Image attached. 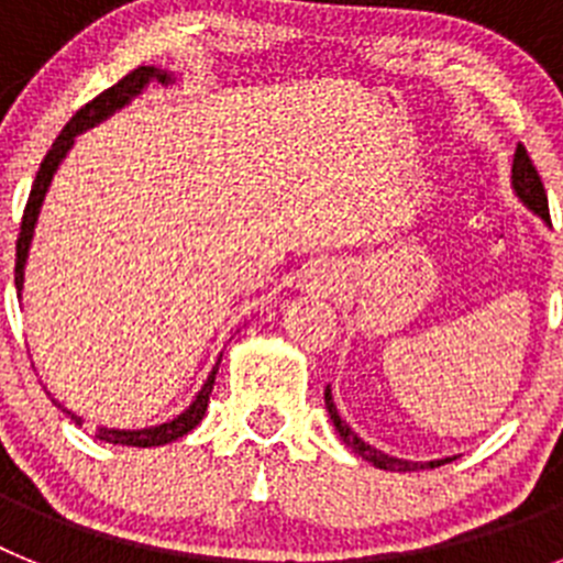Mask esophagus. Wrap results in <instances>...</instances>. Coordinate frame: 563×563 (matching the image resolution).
I'll return each instance as SVG.
<instances>
[{
    "label": "esophagus",
    "mask_w": 563,
    "mask_h": 563,
    "mask_svg": "<svg viewBox=\"0 0 563 563\" xmlns=\"http://www.w3.org/2000/svg\"><path fill=\"white\" fill-rule=\"evenodd\" d=\"M307 287H310V290H332V285H335L338 282V276L335 273H332V267H327V265H318V267H312L310 273H307Z\"/></svg>",
    "instance_id": "obj_1"
}]
</instances>
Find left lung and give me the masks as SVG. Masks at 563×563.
I'll return each mask as SVG.
<instances>
[{"label": "left lung", "instance_id": "1", "mask_svg": "<svg viewBox=\"0 0 563 563\" xmlns=\"http://www.w3.org/2000/svg\"><path fill=\"white\" fill-rule=\"evenodd\" d=\"M510 186H514V194L519 197L521 206L527 208V211H533L536 217H541V220L550 225V208H547V194H544V186H541V177L539 172H536L533 161L527 157V148L516 146V154H514V168H510ZM324 402H327V411H330V420L332 426H335L338 437H341L343 442H346V449L355 451L357 456H363L366 462H372L375 467H380V471H397V474H411V471H426V467H440L445 465V462H451L454 456H445V460H429V462H411V460H397V456H389L383 454L380 449H375V445H369V442H363L361 437L355 434V431L350 429V422L343 420L341 411H338L335 406V397H332V389L327 386L324 391Z\"/></svg>", "mask_w": 563, "mask_h": 563}]
</instances>
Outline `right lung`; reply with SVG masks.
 I'll use <instances>...</instances> for the list:
<instances>
[{"mask_svg":"<svg viewBox=\"0 0 563 563\" xmlns=\"http://www.w3.org/2000/svg\"><path fill=\"white\" fill-rule=\"evenodd\" d=\"M154 78L163 84L177 81V76H174V73L154 67V64L152 67L132 69V73H129V76H123L121 81L114 84V87H109L107 92H101L96 101H89L87 107L78 109V112L69 118L67 126L62 129V134L56 137L53 148L47 152V157H44L42 168H38V174H36V183H33V191H30L27 208H24V217H22V233H19V242H16V292H19V298H22V290H24V271H27L30 247H33V236H36L38 213H42L44 197H47L49 186H53V177H56L58 166L64 163V157L69 154V148L76 146L78 134H84L87 129L98 126V123L109 121L114 112H121L123 107H129V103L141 96L143 89L148 87V81H154ZM220 361H222V352H220V357H217V363L211 366V372H208V377H206V383L200 386V391H197L186 409H183L180 415H174L172 420L157 422V426H146V429H109V426H101V429L96 431V437L103 442H112V445H132V449H157V445H168V442L186 437L188 431L197 429L202 417H206L208 400H211V389H213V377H217V369H220ZM56 406L69 417V420L76 422V426H81L84 417H78L76 411H69L67 406H62L58 400H56Z\"/></svg>","mask_w":563,"mask_h":563,"instance_id":"1","label":"right lung"}]
</instances>
